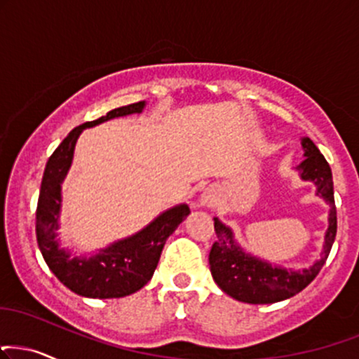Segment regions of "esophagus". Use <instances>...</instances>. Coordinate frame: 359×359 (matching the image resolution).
I'll list each match as a JSON object with an SVG mask.
<instances>
[{"mask_svg":"<svg viewBox=\"0 0 359 359\" xmlns=\"http://www.w3.org/2000/svg\"><path fill=\"white\" fill-rule=\"evenodd\" d=\"M219 201V194H217V189L215 187H209L205 189L204 192H202L201 196V204L205 205V207H214L217 204Z\"/></svg>","mask_w":359,"mask_h":359,"instance_id":"esophagus-1","label":"esophagus"}]
</instances>
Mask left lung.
<instances>
[{
	"instance_id": "obj_1",
	"label": "left lung",
	"mask_w": 359,
	"mask_h": 359,
	"mask_svg": "<svg viewBox=\"0 0 359 359\" xmlns=\"http://www.w3.org/2000/svg\"><path fill=\"white\" fill-rule=\"evenodd\" d=\"M304 161L297 165L303 180H309L316 185V194L330 204V217H327V231L325 234L321 257L313 266L303 271L286 269V267L273 266L271 262L254 257L252 254L237 244L234 232L217 217H214V229L217 241L212 244L209 254L210 273L217 286L226 294L237 301L249 304H271L289 299L301 292L313 280L325 266L330 250L336 237V205L334 191H332V174L330 163L319 152V149L308 137L303 138Z\"/></svg>"
}]
</instances>
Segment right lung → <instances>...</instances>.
<instances>
[{"mask_svg": "<svg viewBox=\"0 0 359 359\" xmlns=\"http://www.w3.org/2000/svg\"><path fill=\"white\" fill-rule=\"evenodd\" d=\"M145 102L120 107L105 116L79 125L65 137L51 154L43 174L36 207V241L50 271L70 291L83 297H123L133 294L152 279L168 236L191 214L187 204L172 207L154 219L137 234L100 249L93 256L72 257L70 250L60 248L56 231L62 209V182L73 161V150L80 133L107 120L132 114H142Z\"/></svg>", "mask_w": 359, "mask_h": 359, "instance_id": "1", "label": "right lung"}]
</instances>
